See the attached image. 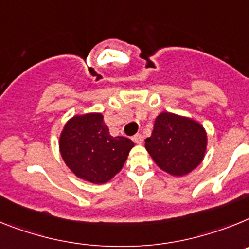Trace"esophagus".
Returning a JSON list of instances; mask_svg holds the SVG:
<instances>
[{
	"instance_id": "1",
	"label": "esophagus",
	"mask_w": 249,
	"mask_h": 249,
	"mask_svg": "<svg viewBox=\"0 0 249 249\" xmlns=\"http://www.w3.org/2000/svg\"><path fill=\"white\" fill-rule=\"evenodd\" d=\"M133 140L137 142V144H142V140H144V138H142V134H135V135L133 137Z\"/></svg>"
}]
</instances>
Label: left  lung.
<instances>
[{
	"label": "left lung",
	"instance_id": "left-lung-1",
	"mask_svg": "<svg viewBox=\"0 0 249 249\" xmlns=\"http://www.w3.org/2000/svg\"><path fill=\"white\" fill-rule=\"evenodd\" d=\"M145 148L153 160L164 172L181 177L203 160L207 133L199 123L172 112H161L155 119Z\"/></svg>",
	"mask_w": 249,
	"mask_h": 249
}]
</instances>
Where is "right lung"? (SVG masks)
<instances>
[{
	"instance_id": "right-lung-1",
	"label": "right lung",
	"mask_w": 249,
	"mask_h": 249,
	"mask_svg": "<svg viewBox=\"0 0 249 249\" xmlns=\"http://www.w3.org/2000/svg\"><path fill=\"white\" fill-rule=\"evenodd\" d=\"M101 114L73 116L60 135V153L66 165L79 178L103 184L122 170L130 139L111 137Z\"/></svg>"
}]
</instances>
